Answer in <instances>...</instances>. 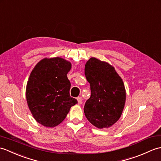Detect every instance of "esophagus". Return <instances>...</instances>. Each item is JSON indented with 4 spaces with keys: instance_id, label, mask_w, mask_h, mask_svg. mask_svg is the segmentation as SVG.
<instances>
[{
    "instance_id": "1",
    "label": "esophagus",
    "mask_w": 161,
    "mask_h": 161,
    "mask_svg": "<svg viewBox=\"0 0 161 161\" xmlns=\"http://www.w3.org/2000/svg\"><path fill=\"white\" fill-rule=\"evenodd\" d=\"M77 102H78V104H82V102H83L82 97H78L77 98Z\"/></svg>"
}]
</instances>
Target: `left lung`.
Instances as JSON below:
<instances>
[{"label": "left lung", "instance_id": "left-lung-1", "mask_svg": "<svg viewBox=\"0 0 161 161\" xmlns=\"http://www.w3.org/2000/svg\"><path fill=\"white\" fill-rule=\"evenodd\" d=\"M84 73L91 91L84 105L85 115L98 129L110 127L125 107L126 91L122 78L114 66L95 57L86 62Z\"/></svg>", "mask_w": 161, "mask_h": 161}]
</instances>
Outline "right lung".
Masks as SVG:
<instances>
[{
	"label": "right lung",
	"mask_w": 161,
	"mask_h": 161,
	"mask_svg": "<svg viewBox=\"0 0 161 161\" xmlns=\"http://www.w3.org/2000/svg\"><path fill=\"white\" fill-rule=\"evenodd\" d=\"M71 63L61 57L45 58L33 68L26 86V100L34 118L46 127H54L77 104L70 96L67 74Z\"/></svg>",
	"instance_id": "obj_1"
}]
</instances>
